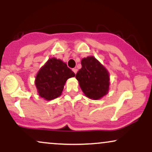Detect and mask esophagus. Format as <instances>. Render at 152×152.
I'll return each instance as SVG.
<instances>
[{
    "label": "esophagus",
    "instance_id": "esophagus-1",
    "mask_svg": "<svg viewBox=\"0 0 152 152\" xmlns=\"http://www.w3.org/2000/svg\"><path fill=\"white\" fill-rule=\"evenodd\" d=\"M72 71H74V73L75 74H76V73H77V71L78 70H77V69H73Z\"/></svg>",
    "mask_w": 152,
    "mask_h": 152
}]
</instances>
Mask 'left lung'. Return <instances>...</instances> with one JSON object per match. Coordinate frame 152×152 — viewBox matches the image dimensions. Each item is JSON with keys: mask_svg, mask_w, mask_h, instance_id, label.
<instances>
[{"mask_svg": "<svg viewBox=\"0 0 152 152\" xmlns=\"http://www.w3.org/2000/svg\"><path fill=\"white\" fill-rule=\"evenodd\" d=\"M82 91L88 98L97 100L108 94L109 74L106 69L94 56L81 60V69L76 75Z\"/></svg>", "mask_w": 152, "mask_h": 152, "instance_id": "obj_1", "label": "left lung"}]
</instances>
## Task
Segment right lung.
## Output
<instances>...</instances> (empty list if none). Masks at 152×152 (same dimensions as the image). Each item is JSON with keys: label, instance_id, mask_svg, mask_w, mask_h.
<instances>
[{"label": "right lung", "instance_id": "right-lung-1", "mask_svg": "<svg viewBox=\"0 0 152 152\" xmlns=\"http://www.w3.org/2000/svg\"><path fill=\"white\" fill-rule=\"evenodd\" d=\"M75 74L60 59H48L38 71L35 81L38 93L47 101L60 96L67 79Z\"/></svg>", "mask_w": 152, "mask_h": 152}]
</instances>
